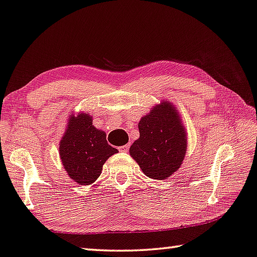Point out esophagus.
I'll return each mask as SVG.
<instances>
[{
  "mask_svg": "<svg viewBox=\"0 0 257 257\" xmlns=\"http://www.w3.org/2000/svg\"><path fill=\"white\" fill-rule=\"evenodd\" d=\"M129 148H130V145L129 144H125V145H122V147H120V151H128L129 150Z\"/></svg>",
  "mask_w": 257,
  "mask_h": 257,
  "instance_id": "1",
  "label": "esophagus"
}]
</instances>
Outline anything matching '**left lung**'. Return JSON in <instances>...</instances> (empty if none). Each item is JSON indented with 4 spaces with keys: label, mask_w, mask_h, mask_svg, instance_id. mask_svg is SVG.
<instances>
[{
    "label": "left lung",
    "mask_w": 257,
    "mask_h": 257,
    "mask_svg": "<svg viewBox=\"0 0 257 257\" xmlns=\"http://www.w3.org/2000/svg\"><path fill=\"white\" fill-rule=\"evenodd\" d=\"M139 130L140 139L130 147V156L147 177H171L181 166L187 150L186 129L178 110L162 101L141 118Z\"/></svg>",
    "instance_id": "obj_1"
}]
</instances>
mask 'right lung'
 <instances>
[{
    "instance_id": "right-lung-1",
    "label": "right lung",
    "mask_w": 257,
    "mask_h": 257,
    "mask_svg": "<svg viewBox=\"0 0 257 257\" xmlns=\"http://www.w3.org/2000/svg\"><path fill=\"white\" fill-rule=\"evenodd\" d=\"M59 151L69 178L86 186L99 178L106 160L117 152L107 143L106 134L92 124V116L86 113L69 118Z\"/></svg>"
}]
</instances>
